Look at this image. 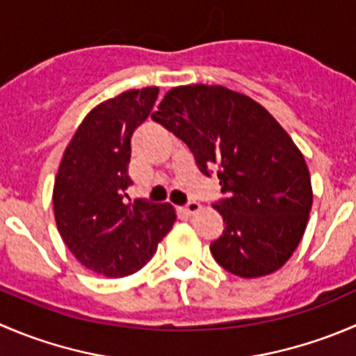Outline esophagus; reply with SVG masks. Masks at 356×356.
<instances>
[{
	"mask_svg": "<svg viewBox=\"0 0 356 356\" xmlns=\"http://www.w3.org/2000/svg\"><path fill=\"white\" fill-rule=\"evenodd\" d=\"M200 209H202V205H200L198 202H189L188 205L184 207V212L188 213V216H193V213H196V212H200Z\"/></svg>",
	"mask_w": 356,
	"mask_h": 356,
	"instance_id": "34e87169",
	"label": "esophagus"
}]
</instances>
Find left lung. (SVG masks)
<instances>
[{
  "label": "left lung",
  "mask_w": 356,
  "mask_h": 356,
  "mask_svg": "<svg viewBox=\"0 0 356 356\" xmlns=\"http://www.w3.org/2000/svg\"><path fill=\"white\" fill-rule=\"evenodd\" d=\"M188 144L205 175L217 168L226 227L213 259L241 278L275 273L298 248L313 205L305 156L259 102L220 85L175 86L151 115Z\"/></svg>",
  "instance_id": "left-lung-1"
}]
</instances>
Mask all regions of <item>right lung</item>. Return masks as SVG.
Returning <instances> with one entry per match:
<instances>
[{
  "instance_id": "1",
  "label": "right lung",
  "mask_w": 356,
  "mask_h": 356,
  "mask_svg": "<svg viewBox=\"0 0 356 356\" xmlns=\"http://www.w3.org/2000/svg\"><path fill=\"white\" fill-rule=\"evenodd\" d=\"M156 86L127 90L95 106L62 154L54 184L57 229L86 270L109 278L139 271L172 229L168 203H127L130 137L149 116Z\"/></svg>"
}]
</instances>
